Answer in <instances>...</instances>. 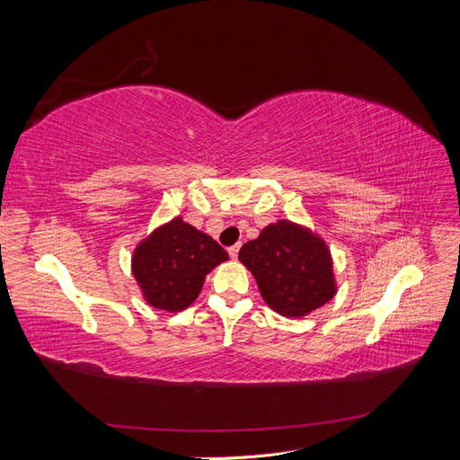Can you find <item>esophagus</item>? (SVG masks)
<instances>
[{
    "mask_svg": "<svg viewBox=\"0 0 460 460\" xmlns=\"http://www.w3.org/2000/svg\"><path fill=\"white\" fill-rule=\"evenodd\" d=\"M238 253H240V245H232V247H228V255H230L232 259H238Z\"/></svg>",
    "mask_w": 460,
    "mask_h": 460,
    "instance_id": "obj_1",
    "label": "esophagus"
}]
</instances>
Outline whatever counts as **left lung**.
<instances>
[{
  "instance_id": "obj_1",
  "label": "left lung",
  "mask_w": 460,
  "mask_h": 460,
  "mask_svg": "<svg viewBox=\"0 0 460 460\" xmlns=\"http://www.w3.org/2000/svg\"><path fill=\"white\" fill-rule=\"evenodd\" d=\"M238 257L252 270L264 303L282 316H307L336 296L326 242L296 222L278 220L262 228Z\"/></svg>"
}]
</instances>
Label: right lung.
<instances>
[{
  "mask_svg": "<svg viewBox=\"0 0 460 460\" xmlns=\"http://www.w3.org/2000/svg\"><path fill=\"white\" fill-rule=\"evenodd\" d=\"M228 253L182 217L153 230L132 255V274L151 307L178 313L198 299L205 276Z\"/></svg>",
  "mask_w": 460,
  "mask_h": 460,
  "instance_id": "right-lung-1",
  "label": "right lung"
}]
</instances>
